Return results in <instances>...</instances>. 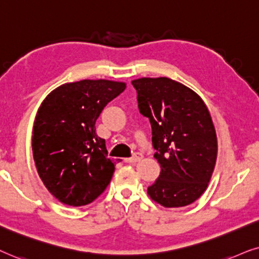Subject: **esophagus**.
Listing matches in <instances>:
<instances>
[{
  "mask_svg": "<svg viewBox=\"0 0 259 259\" xmlns=\"http://www.w3.org/2000/svg\"><path fill=\"white\" fill-rule=\"evenodd\" d=\"M142 154H140V153H135L133 155L132 157H129V158H125V161L126 163H136V162H139V161H141L142 160Z\"/></svg>",
  "mask_w": 259,
  "mask_h": 259,
  "instance_id": "esophagus-1",
  "label": "esophagus"
}]
</instances>
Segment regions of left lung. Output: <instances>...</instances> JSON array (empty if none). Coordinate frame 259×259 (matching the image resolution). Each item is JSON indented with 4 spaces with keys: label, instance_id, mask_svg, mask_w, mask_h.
Masks as SVG:
<instances>
[{
    "label": "left lung",
    "instance_id": "8db88e82",
    "mask_svg": "<svg viewBox=\"0 0 259 259\" xmlns=\"http://www.w3.org/2000/svg\"><path fill=\"white\" fill-rule=\"evenodd\" d=\"M139 110L149 118L161 173L148 194L164 207H184L201 196L214 169L218 143L207 106L173 79L133 80Z\"/></svg>",
    "mask_w": 259,
    "mask_h": 259
}]
</instances>
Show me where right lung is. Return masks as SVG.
<instances>
[{
  "mask_svg": "<svg viewBox=\"0 0 259 259\" xmlns=\"http://www.w3.org/2000/svg\"><path fill=\"white\" fill-rule=\"evenodd\" d=\"M125 82H67L45 98L33 126L32 149L37 173L48 192L65 205L84 206L97 199L111 181L115 164L96 120Z\"/></svg>",
  "mask_w": 259,
  "mask_h": 259,
  "instance_id": "add662e5",
  "label": "right lung"
}]
</instances>
